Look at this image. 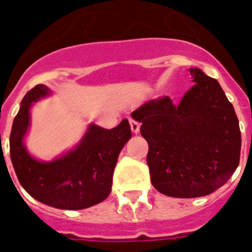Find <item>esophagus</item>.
I'll use <instances>...</instances> for the list:
<instances>
[{"instance_id":"esophagus-1","label":"esophagus","mask_w":252,"mask_h":252,"mask_svg":"<svg viewBox=\"0 0 252 252\" xmlns=\"http://www.w3.org/2000/svg\"><path fill=\"white\" fill-rule=\"evenodd\" d=\"M130 126L133 133H137L140 131V122H137L136 120L130 119Z\"/></svg>"}]
</instances>
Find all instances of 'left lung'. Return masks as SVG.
Instances as JSON below:
<instances>
[{
    "instance_id": "8db88e82",
    "label": "left lung",
    "mask_w": 252,
    "mask_h": 252,
    "mask_svg": "<svg viewBox=\"0 0 252 252\" xmlns=\"http://www.w3.org/2000/svg\"><path fill=\"white\" fill-rule=\"evenodd\" d=\"M194 86L179 103L168 95L132 112L148 141L146 162L157 190L195 198L221 188L239 166L241 131L233 106L215 78L192 68Z\"/></svg>"
}]
</instances>
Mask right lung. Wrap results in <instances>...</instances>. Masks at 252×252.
Wrapping results in <instances>:
<instances>
[{
  "mask_svg": "<svg viewBox=\"0 0 252 252\" xmlns=\"http://www.w3.org/2000/svg\"><path fill=\"white\" fill-rule=\"evenodd\" d=\"M49 93L44 84L29 91L12 124L10 154L20 184L41 203L60 209H83L104 201L111 192L117 158L131 139L126 119L115 128L92 125L74 150L60 159L41 162L32 159L22 144L30 124V106Z\"/></svg>",
  "mask_w": 252,
  "mask_h": 252,
  "instance_id": "right-lung-1",
  "label": "right lung"
}]
</instances>
